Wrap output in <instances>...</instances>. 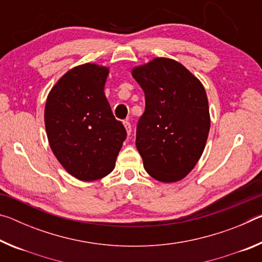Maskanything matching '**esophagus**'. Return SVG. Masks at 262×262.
<instances>
[{
    "mask_svg": "<svg viewBox=\"0 0 262 262\" xmlns=\"http://www.w3.org/2000/svg\"><path fill=\"white\" fill-rule=\"evenodd\" d=\"M123 126H125V128H126L127 134L130 135V133H132V125H130V122H129V121H123Z\"/></svg>",
    "mask_w": 262,
    "mask_h": 262,
    "instance_id": "34e87169",
    "label": "esophagus"
}]
</instances>
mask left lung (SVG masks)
Wrapping results in <instances>:
<instances>
[{
  "label": "left lung",
  "mask_w": 262,
  "mask_h": 262,
  "mask_svg": "<svg viewBox=\"0 0 262 262\" xmlns=\"http://www.w3.org/2000/svg\"><path fill=\"white\" fill-rule=\"evenodd\" d=\"M132 75L145 96L136 129L145 171L162 183L184 179L202 156L209 134L205 88L187 68L167 57L137 66Z\"/></svg>",
  "instance_id": "1"
}]
</instances>
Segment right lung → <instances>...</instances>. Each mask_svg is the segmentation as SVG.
Masks as SVG:
<instances>
[{
    "mask_svg": "<svg viewBox=\"0 0 262 262\" xmlns=\"http://www.w3.org/2000/svg\"><path fill=\"white\" fill-rule=\"evenodd\" d=\"M110 68L84 63L68 70L47 96L45 127L64 170L82 181L113 171L127 132L114 118L104 88Z\"/></svg>",
    "mask_w": 262,
    "mask_h": 262,
    "instance_id": "obj_1",
    "label": "right lung"
}]
</instances>
